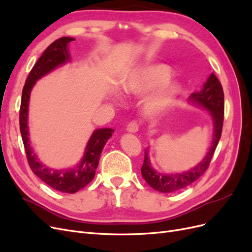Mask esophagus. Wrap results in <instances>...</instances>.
<instances>
[{
    "label": "esophagus",
    "mask_w": 252,
    "mask_h": 252,
    "mask_svg": "<svg viewBox=\"0 0 252 252\" xmlns=\"http://www.w3.org/2000/svg\"><path fill=\"white\" fill-rule=\"evenodd\" d=\"M126 130H127L128 132H131V133L138 132V131H139V124H138V122H136V121H131L130 123H129V124L127 125Z\"/></svg>",
    "instance_id": "obj_1"
}]
</instances>
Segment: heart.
I'll return each instance as SVG.
<instances>
[{"label": "heart", "mask_w": 252, "mask_h": 252, "mask_svg": "<svg viewBox=\"0 0 252 252\" xmlns=\"http://www.w3.org/2000/svg\"><path fill=\"white\" fill-rule=\"evenodd\" d=\"M170 77L171 70L167 65H144L129 74L122 83V87L127 94L134 96L146 95L158 88L144 104L145 112L149 116H157L168 107L179 91L175 83L163 84Z\"/></svg>", "instance_id": "1"}]
</instances>
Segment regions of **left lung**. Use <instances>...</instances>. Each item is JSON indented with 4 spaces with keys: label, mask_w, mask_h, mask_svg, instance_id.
I'll list each match as a JSON object with an SVG mask.
<instances>
[{
    "label": "left lung",
    "mask_w": 252,
    "mask_h": 252,
    "mask_svg": "<svg viewBox=\"0 0 252 252\" xmlns=\"http://www.w3.org/2000/svg\"><path fill=\"white\" fill-rule=\"evenodd\" d=\"M188 101L189 103L209 111L213 122V139L211 146L207 155L193 168L185 172L174 174H163L157 172L151 166L148 149L145 150L144 163L141 168L142 175L150 187L159 192L168 193L177 191V190L192 184L193 182L199 179L207 170L218 146V143L220 139V134H222L224 121V93L222 85H220V81L215 74L211 73L208 80L204 84L202 90L199 93H193L190 94Z\"/></svg>",
    "instance_id": "1"
}]
</instances>
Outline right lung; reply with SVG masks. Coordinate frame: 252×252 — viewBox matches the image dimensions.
<instances>
[{"label": "right lung", "instance_id": "obj_1", "mask_svg": "<svg viewBox=\"0 0 252 252\" xmlns=\"http://www.w3.org/2000/svg\"><path fill=\"white\" fill-rule=\"evenodd\" d=\"M74 41L73 37L63 36L51 43L43 52L41 58L33 66L26 79L24 88L22 91V101L20 108V131L24 143L28 164L33 173L51 188L61 192L74 193L85 187L93 181L97 168L98 161L106 142L110 138L114 130L112 128L96 129L91 134L86 145L85 154L81 162L72 169H53L43 165L37 159L29 142L28 130V106L32 89L37 80L46 75L59 66L64 65L70 61L68 51V44Z\"/></svg>", "mask_w": 252, "mask_h": 252}]
</instances>
